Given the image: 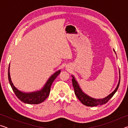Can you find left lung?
Segmentation results:
<instances>
[{
  "label": "left lung",
  "mask_w": 128,
  "mask_h": 128,
  "mask_svg": "<svg viewBox=\"0 0 128 128\" xmlns=\"http://www.w3.org/2000/svg\"><path fill=\"white\" fill-rule=\"evenodd\" d=\"M72 77H73L72 85L73 86V88H74V93L76 95L77 98L81 101V102L83 104L85 105L86 106H88V107H94V106L102 105L108 102V100H109L110 99L114 96V95L115 94V92H117V90H118V88L119 85H120V78L118 85L117 86L115 90H114V92L111 93V94H110L109 95H108V96H107V97H106V98L103 99H96L91 98V97L88 96L87 95H86L84 92H82V91L81 90V88H80L77 82L76 81V80H75L74 77L72 76Z\"/></svg>",
  "instance_id": "left-lung-1"
}]
</instances>
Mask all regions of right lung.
<instances>
[{"mask_svg":"<svg viewBox=\"0 0 128 128\" xmlns=\"http://www.w3.org/2000/svg\"><path fill=\"white\" fill-rule=\"evenodd\" d=\"M60 70H59L54 73L48 79L46 85H44V87L40 91L30 93L22 92L14 87V84L12 82L11 79H10V65L8 71V77L10 85L17 98L20 99L21 102L25 103L36 104H39L43 102L48 96L50 92V88L52 84V82L55 80L56 78L58 77V76L60 74Z\"/></svg>","mask_w":128,"mask_h":128,"instance_id":"add662e5","label":"right lung"}]
</instances>
